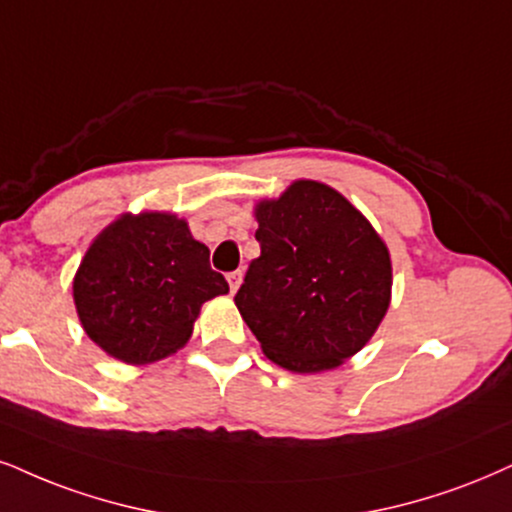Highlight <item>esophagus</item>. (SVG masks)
<instances>
[{"mask_svg":"<svg viewBox=\"0 0 512 512\" xmlns=\"http://www.w3.org/2000/svg\"><path fill=\"white\" fill-rule=\"evenodd\" d=\"M239 282H242V270H232V273H227V285H230V292L235 294Z\"/></svg>","mask_w":512,"mask_h":512,"instance_id":"obj_1","label":"esophagus"}]
</instances>
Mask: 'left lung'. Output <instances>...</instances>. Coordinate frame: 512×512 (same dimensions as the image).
<instances>
[{
  "instance_id": "obj_1",
  "label": "left lung",
  "mask_w": 512,
  "mask_h": 512,
  "mask_svg": "<svg viewBox=\"0 0 512 512\" xmlns=\"http://www.w3.org/2000/svg\"><path fill=\"white\" fill-rule=\"evenodd\" d=\"M256 220L261 256L235 294L244 323L282 368H337L387 313V246L342 194L313 180L261 201Z\"/></svg>"
}]
</instances>
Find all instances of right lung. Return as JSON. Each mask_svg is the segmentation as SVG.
<instances>
[{"mask_svg": "<svg viewBox=\"0 0 512 512\" xmlns=\"http://www.w3.org/2000/svg\"><path fill=\"white\" fill-rule=\"evenodd\" d=\"M208 246L168 213L123 216L94 239L73 282L87 337L123 363H151L187 344L204 301L227 294Z\"/></svg>", "mask_w": 512, "mask_h": 512, "instance_id": "add662e5", "label": "right lung"}]
</instances>
